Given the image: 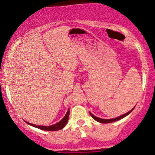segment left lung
Returning <instances> with one entry per match:
<instances>
[{
	"instance_id": "8db88e82",
	"label": "left lung",
	"mask_w": 155,
	"mask_h": 155,
	"mask_svg": "<svg viewBox=\"0 0 155 155\" xmlns=\"http://www.w3.org/2000/svg\"><path fill=\"white\" fill-rule=\"evenodd\" d=\"M135 107H134V108H133V109H132V110H130L129 112H127V113H125L124 115H120V116H119V117H115V118H113V119H101V118H99V117H96V116H95V115L91 114V113H90V115H91V117L95 120L98 121V122H99V123H109L115 122V121L118 120H120V119L123 118V117H125V116H127V115L130 114V113L132 112V111H133V109L135 108Z\"/></svg>"
}]
</instances>
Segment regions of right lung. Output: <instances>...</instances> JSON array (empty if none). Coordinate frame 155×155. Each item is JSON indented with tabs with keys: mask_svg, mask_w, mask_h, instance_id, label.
Returning a JSON list of instances; mask_svg holds the SVG:
<instances>
[{
	"mask_svg": "<svg viewBox=\"0 0 155 155\" xmlns=\"http://www.w3.org/2000/svg\"><path fill=\"white\" fill-rule=\"evenodd\" d=\"M69 109L68 110L67 114L65 115V116L64 117V118L61 120V121H59V123H56V124L49 125V126H42V125H36L34 124H31V123H29L26 122L28 124L32 125L33 127H35L37 128H39L40 130H48V131H57L59 130H61L64 127L66 124L67 123L68 119H69Z\"/></svg>",
	"mask_w": 155,
	"mask_h": 155,
	"instance_id": "obj_1",
	"label": "right lung"
}]
</instances>
